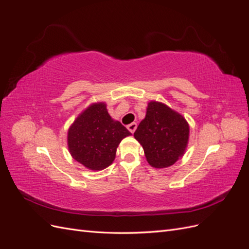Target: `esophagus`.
Masks as SVG:
<instances>
[{
  "instance_id": "esophagus-1",
  "label": "esophagus",
  "mask_w": 249,
  "mask_h": 249,
  "mask_svg": "<svg viewBox=\"0 0 249 249\" xmlns=\"http://www.w3.org/2000/svg\"><path fill=\"white\" fill-rule=\"evenodd\" d=\"M126 127H127V130H129L131 133H134L135 131H136V129H137V124L136 123H132V124H130L129 125H127Z\"/></svg>"
}]
</instances>
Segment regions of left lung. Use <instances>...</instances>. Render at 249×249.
<instances>
[{
    "label": "left lung",
    "mask_w": 249,
    "mask_h": 249,
    "mask_svg": "<svg viewBox=\"0 0 249 249\" xmlns=\"http://www.w3.org/2000/svg\"><path fill=\"white\" fill-rule=\"evenodd\" d=\"M189 132V124L182 114L161 102L150 101L134 137L150 166L166 168L184 156Z\"/></svg>",
    "instance_id": "left-lung-1"
}]
</instances>
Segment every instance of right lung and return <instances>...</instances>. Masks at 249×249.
I'll return each instance as SVG.
<instances>
[{"label": "right lung", "mask_w": 249, "mask_h": 249, "mask_svg": "<svg viewBox=\"0 0 249 249\" xmlns=\"http://www.w3.org/2000/svg\"><path fill=\"white\" fill-rule=\"evenodd\" d=\"M132 135L113 119L105 102L89 105L67 132V147L74 160L87 169L99 171L113 163L120 141Z\"/></svg>", "instance_id": "obj_1"}]
</instances>
